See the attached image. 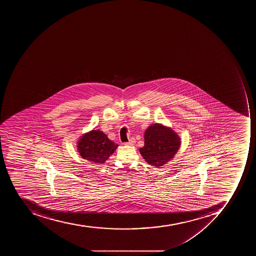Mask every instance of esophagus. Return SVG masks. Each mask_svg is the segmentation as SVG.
Wrapping results in <instances>:
<instances>
[{
  "label": "esophagus",
  "mask_w": 256,
  "mask_h": 256,
  "mask_svg": "<svg viewBox=\"0 0 256 256\" xmlns=\"http://www.w3.org/2000/svg\"><path fill=\"white\" fill-rule=\"evenodd\" d=\"M134 143H135V139L131 138L129 142H124V145L133 146V145H134Z\"/></svg>",
  "instance_id": "esophagus-1"
}]
</instances>
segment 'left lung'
Returning a JSON list of instances; mask_svg holds the SVG:
<instances>
[{
	"instance_id": "left-lung-1",
	"label": "left lung",
	"mask_w": 256,
	"mask_h": 256,
	"mask_svg": "<svg viewBox=\"0 0 256 256\" xmlns=\"http://www.w3.org/2000/svg\"><path fill=\"white\" fill-rule=\"evenodd\" d=\"M145 144L139 149L150 165L160 167L173 158L180 147V138L173 130L155 123L147 128Z\"/></svg>"
}]
</instances>
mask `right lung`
Returning a JSON list of instances; mask_svg holds the SVG:
<instances>
[{
	"mask_svg": "<svg viewBox=\"0 0 256 256\" xmlns=\"http://www.w3.org/2000/svg\"><path fill=\"white\" fill-rule=\"evenodd\" d=\"M118 146L110 140L102 131L93 130L82 135L78 144V150L83 158L96 164L105 162Z\"/></svg>",
	"mask_w": 256,
	"mask_h": 256,
	"instance_id": "right-lung-1",
	"label": "right lung"
}]
</instances>
